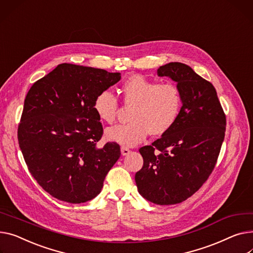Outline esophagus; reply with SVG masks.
Returning a JSON list of instances; mask_svg holds the SVG:
<instances>
[{"label":"esophagus","mask_w":253,"mask_h":253,"mask_svg":"<svg viewBox=\"0 0 253 253\" xmlns=\"http://www.w3.org/2000/svg\"><path fill=\"white\" fill-rule=\"evenodd\" d=\"M121 154L123 156H127V155L130 154V149L128 147H126V146H122L121 147Z\"/></svg>","instance_id":"esophagus-1"}]
</instances>
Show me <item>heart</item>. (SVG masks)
<instances>
[{
    "instance_id": "obj_1",
    "label": "heart",
    "mask_w": 253,
    "mask_h": 253,
    "mask_svg": "<svg viewBox=\"0 0 253 253\" xmlns=\"http://www.w3.org/2000/svg\"><path fill=\"white\" fill-rule=\"evenodd\" d=\"M123 104L132 107L128 124L109 128L106 137L126 146L142 142L150 133L162 136L177 123L183 108V93L173 83L133 75L121 88ZM119 109L117 97L110 90L100 91L93 103L98 119L108 124L115 122Z\"/></svg>"
}]
</instances>
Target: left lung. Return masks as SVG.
Segmentation results:
<instances>
[{
    "mask_svg": "<svg viewBox=\"0 0 253 253\" xmlns=\"http://www.w3.org/2000/svg\"><path fill=\"white\" fill-rule=\"evenodd\" d=\"M159 76L177 82L183 108L174 127L142 146L143 167L135 174L139 193L160 206L180 204L193 195L213 171L226 131V115L212 84L189 66L172 62Z\"/></svg>",
    "mask_w": 253,
    "mask_h": 253,
    "instance_id": "8db88e82",
    "label": "left lung"
}]
</instances>
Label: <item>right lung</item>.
Listing matches in <instances>:
<instances>
[{
  "label": "right lung",
  "instance_id": "add662e5",
  "mask_svg": "<svg viewBox=\"0 0 253 253\" xmlns=\"http://www.w3.org/2000/svg\"><path fill=\"white\" fill-rule=\"evenodd\" d=\"M120 79V73L63 63L27 92L17 136L30 174L53 197L82 204L102 190L121 151L116 142L96 147L104 129L93 103Z\"/></svg>",
  "mask_w": 253,
  "mask_h": 253
}]
</instances>
